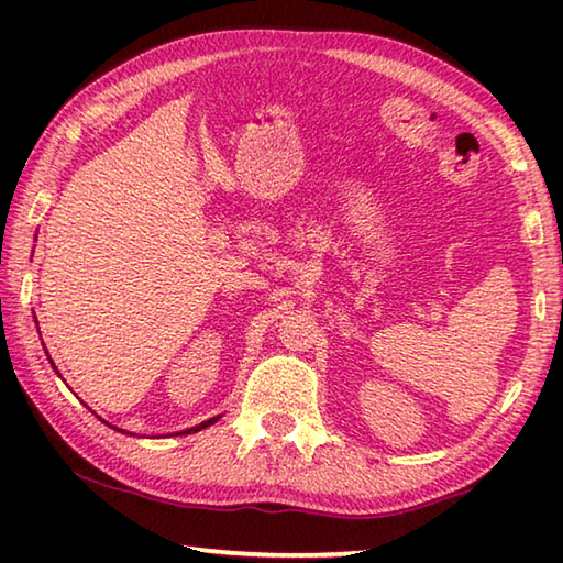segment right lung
<instances>
[{"mask_svg":"<svg viewBox=\"0 0 563 563\" xmlns=\"http://www.w3.org/2000/svg\"><path fill=\"white\" fill-rule=\"evenodd\" d=\"M49 362H52V357H49ZM54 365V362H52ZM56 369V367H54ZM56 375H59V369H56ZM218 419H221V415L218 417H211V419H206V422H201V424H196V427H190V430H184V432H176V434H190V432H201V430H206V427H211L213 422H218Z\"/></svg>","mask_w":563,"mask_h":563,"instance_id":"1","label":"right lung"}]
</instances>
